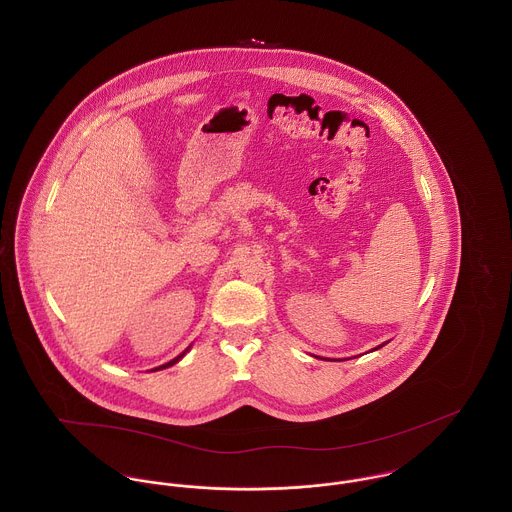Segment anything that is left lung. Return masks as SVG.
<instances>
[{"label":"left lung","mask_w":512,"mask_h":512,"mask_svg":"<svg viewBox=\"0 0 512 512\" xmlns=\"http://www.w3.org/2000/svg\"><path fill=\"white\" fill-rule=\"evenodd\" d=\"M380 347H382V345H380Z\"/></svg>","instance_id":"left-lung-1"}]
</instances>
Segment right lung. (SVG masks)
<instances>
[{"mask_svg":"<svg viewBox=\"0 0 512 512\" xmlns=\"http://www.w3.org/2000/svg\"><path fill=\"white\" fill-rule=\"evenodd\" d=\"M187 351H189V349H187ZM187 351H185V353H187ZM185 353H181V355H179V357H175V359H173V361H169V363H165V365L157 366V368H155V370H159V368H167V366L175 365V363H177V361H179V359H183V355H185Z\"/></svg>","mask_w":512,"mask_h":512,"instance_id":"right-lung-1","label":"right lung"}]
</instances>
